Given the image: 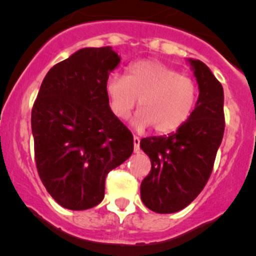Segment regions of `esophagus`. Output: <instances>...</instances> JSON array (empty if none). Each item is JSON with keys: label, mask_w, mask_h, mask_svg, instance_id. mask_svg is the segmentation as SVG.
<instances>
[{"label": "esophagus", "mask_w": 256, "mask_h": 256, "mask_svg": "<svg viewBox=\"0 0 256 256\" xmlns=\"http://www.w3.org/2000/svg\"><path fill=\"white\" fill-rule=\"evenodd\" d=\"M134 151H140V138H138V136H134Z\"/></svg>", "instance_id": "1"}]
</instances>
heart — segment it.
Here are the masks:
<instances>
[{
  "mask_svg": "<svg viewBox=\"0 0 256 256\" xmlns=\"http://www.w3.org/2000/svg\"><path fill=\"white\" fill-rule=\"evenodd\" d=\"M112 112L118 118H128L138 105L131 125L136 130L154 126L157 134H170L182 128L196 109L198 88L190 76L154 59L135 62L126 76L110 74L105 82Z\"/></svg>",
  "mask_w": 256,
  "mask_h": 256,
  "instance_id": "b5f03b06",
  "label": "heart"
}]
</instances>
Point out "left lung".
Returning <instances> with one entry per match:
<instances>
[{"instance_id": "left-lung-1", "label": "left lung", "mask_w": 256, "mask_h": 256, "mask_svg": "<svg viewBox=\"0 0 256 256\" xmlns=\"http://www.w3.org/2000/svg\"><path fill=\"white\" fill-rule=\"evenodd\" d=\"M187 60L200 89L192 116L176 132L140 141L151 160V171L141 183V200L160 214L176 213L202 192L226 126L223 86L203 62Z\"/></svg>"}]
</instances>
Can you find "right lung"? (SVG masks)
Segmentation results:
<instances>
[{
	"label": "right lung",
	"mask_w": 256,
	"mask_h": 256,
	"mask_svg": "<svg viewBox=\"0 0 256 256\" xmlns=\"http://www.w3.org/2000/svg\"><path fill=\"white\" fill-rule=\"evenodd\" d=\"M120 60L112 47L79 49L48 72L33 105L38 174L66 209L99 204L108 174L134 151L132 135L112 112L105 92Z\"/></svg>",
	"instance_id": "obj_1"
}]
</instances>
